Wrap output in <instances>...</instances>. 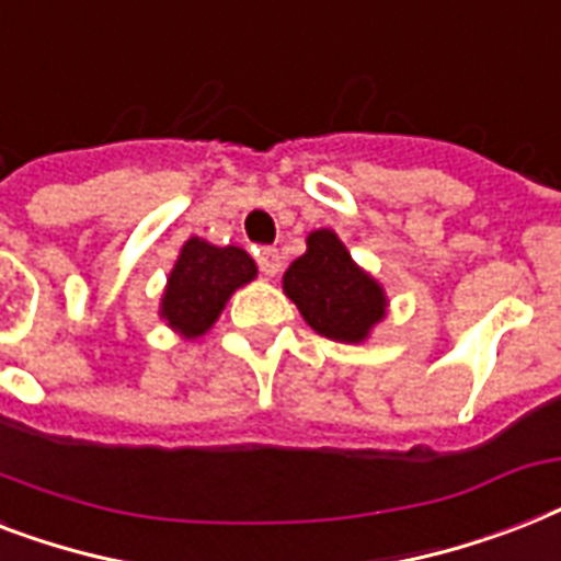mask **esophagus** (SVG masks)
I'll return each mask as SVG.
<instances>
[{
  "instance_id": "esophagus-1",
  "label": "esophagus",
  "mask_w": 561,
  "mask_h": 561,
  "mask_svg": "<svg viewBox=\"0 0 561 561\" xmlns=\"http://www.w3.org/2000/svg\"><path fill=\"white\" fill-rule=\"evenodd\" d=\"M256 262H259V267H262V273H265V276H276V273L282 271V256H279V250H276V248L259 250Z\"/></svg>"
}]
</instances>
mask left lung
Returning a JSON list of instances; mask_svg holds the SVG:
<instances>
[{"label": "left lung", "instance_id": "obj_1", "mask_svg": "<svg viewBox=\"0 0 561 561\" xmlns=\"http://www.w3.org/2000/svg\"><path fill=\"white\" fill-rule=\"evenodd\" d=\"M308 250L282 276V290L302 320L334 343H366L389 313L380 282L357 265L334 230H311Z\"/></svg>", "mask_w": 561, "mask_h": 561}]
</instances>
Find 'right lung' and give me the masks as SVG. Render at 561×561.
Listing matches in <instances>:
<instances>
[{"label":"right lung","instance_id":"add662e5","mask_svg":"<svg viewBox=\"0 0 561 561\" xmlns=\"http://www.w3.org/2000/svg\"><path fill=\"white\" fill-rule=\"evenodd\" d=\"M256 262L248 250L209 244L207 239H186L175 265L167 276L158 317L181 340H198L216 320L239 288L256 279Z\"/></svg>","mask_w":561,"mask_h":561}]
</instances>
